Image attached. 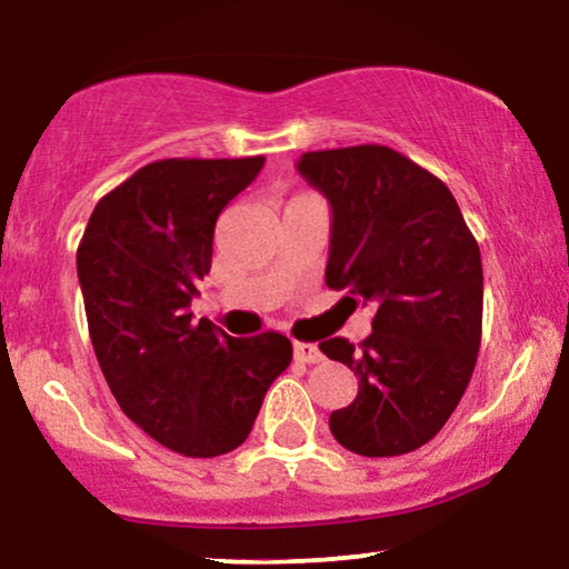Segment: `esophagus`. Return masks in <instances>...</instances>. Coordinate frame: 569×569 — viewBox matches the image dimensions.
I'll return each mask as SVG.
<instances>
[{
  "instance_id": "esophagus-1",
  "label": "esophagus",
  "mask_w": 569,
  "mask_h": 569,
  "mask_svg": "<svg viewBox=\"0 0 569 569\" xmlns=\"http://www.w3.org/2000/svg\"><path fill=\"white\" fill-rule=\"evenodd\" d=\"M293 356H297V361H305V363H317L325 359L320 348L315 343H301V340H293Z\"/></svg>"
}]
</instances>
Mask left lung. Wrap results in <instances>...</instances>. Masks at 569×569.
Returning a JSON list of instances; mask_svg holds the SVG:
<instances>
[{"mask_svg":"<svg viewBox=\"0 0 569 569\" xmlns=\"http://www.w3.org/2000/svg\"><path fill=\"white\" fill-rule=\"evenodd\" d=\"M297 169L332 210L325 283L375 307L359 348L346 338L320 343L359 377L353 403L330 413V431L356 456H403L445 427L471 382L479 244L450 189L398 150H315Z\"/></svg>","mask_w":569,"mask_h":569,"instance_id":"1","label":"left lung"}]
</instances>
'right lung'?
<instances>
[{
    "instance_id": "obj_1",
    "label": "right lung",
    "mask_w": 569,
    "mask_h": 569,
    "mask_svg": "<svg viewBox=\"0 0 569 569\" xmlns=\"http://www.w3.org/2000/svg\"><path fill=\"white\" fill-rule=\"evenodd\" d=\"M262 166V156L142 166L98 200L78 247L90 340L113 398L187 458L237 450L293 356L280 332L231 338L189 312L218 216Z\"/></svg>"
}]
</instances>
